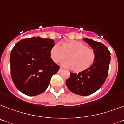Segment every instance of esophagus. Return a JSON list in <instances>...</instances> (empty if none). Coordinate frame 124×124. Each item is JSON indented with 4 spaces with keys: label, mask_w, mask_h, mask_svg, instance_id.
Here are the masks:
<instances>
[{
    "label": "esophagus",
    "mask_w": 124,
    "mask_h": 124,
    "mask_svg": "<svg viewBox=\"0 0 124 124\" xmlns=\"http://www.w3.org/2000/svg\"><path fill=\"white\" fill-rule=\"evenodd\" d=\"M63 70H64V69H63L60 68V69H59V73H60V72L63 71Z\"/></svg>",
    "instance_id": "34e87169"
}]
</instances>
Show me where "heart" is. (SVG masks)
Listing matches in <instances>:
<instances>
[{"instance_id": "b5f03b06", "label": "heart", "mask_w": 124, "mask_h": 124, "mask_svg": "<svg viewBox=\"0 0 124 124\" xmlns=\"http://www.w3.org/2000/svg\"><path fill=\"white\" fill-rule=\"evenodd\" d=\"M50 57L54 62L59 63L67 58L68 60L62 63L65 67L72 68L75 72H81L88 69L95 60L93 50L80 41H72L64 43L60 46L55 45L50 50Z\"/></svg>"}]
</instances>
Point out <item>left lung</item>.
I'll return each instance as SVG.
<instances>
[{
	"label": "left lung",
	"instance_id": "obj_1",
	"mask_svg": "<svg viewBox=\"0 0 124 124\" xmlns=\"http://www.w3.org/2000/svg\"><path fill=\"white\" fill-rule=\"evenodd\" d=\"M83 39L94 51L95 60L85 71L78 74L71 72L65 84L68 89L75 94L88 96L99 89L105 81L111 57L110 51L105 45L89 38Z\"/></svg>",
	"mask_w": 124,
	"mask_h": 124
}]
</instances>
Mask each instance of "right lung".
Instances as JSON below:
<instances>
[{
    "mask_svg": "<svg viewBox=\"0 0 124 124\" xmlns=\"http://www.w3.org/2000/svg\"><path fill=\"white\" fill-rule=\"evenodd\" d=\"M55 45L50 38L32 37L17 42L10 56L11 75L16 87L28 96H36L48 88L59 65L50 58Z\"/></svg>",
    "mask_w": 124,
    "mask_h": 124,
    "instance_id": "1",
    "label": "right lung"
}]
</instances>
